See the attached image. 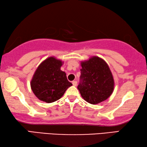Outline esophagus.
Returning <instances> with one entry per match:
<instances>
[{
  "mask_svg": "<svg viewBox=\"0 0 147 147\" xmlns=\"http://www.w3.org/2000/svg\"><path fill=\"white\" fill-rule=\"evenodd\" d=\"M72 84H73L74 86H76L77 84H78V82L76 81H72Z\"/></svg>",
  "mask_w": 147,
  "mask_h": 147,
  "instance_id": "1",
  "label": "esophagus"
}]
</instances>
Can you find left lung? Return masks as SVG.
I'll return each instance as SVG.
<instances>
[{
    "instance_id": "8db88e82",
    "label": "left lung",
    "mask_w": 147,
    "mask_h": 147,
    "mask_svg": "<svg viewBox=\"0 0 147 147\" xmlns=\"http://www.w3.org/2000/svg\"><path fill=\"white\" fill-rule=\"evenodd\" d=\"M78 86L82 98L91 104L107 100L113 92L114 79L107 64L98 57L81 62Z\"/></svg>"
}]
</instances>
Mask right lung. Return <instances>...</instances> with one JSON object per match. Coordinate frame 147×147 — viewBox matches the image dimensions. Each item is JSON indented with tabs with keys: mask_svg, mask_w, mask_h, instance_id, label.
Returning a JSON list of instances; mask_svg holds the SVG:
<instances>
[{
	"mask_svg": "<svg viewBox=\"0 0 147 147\" xmlns=\"http://www.w3.org/2000/svg\"><path fill=\"white\" fill-rule=\"evenodd\" d=\"M62 62L49 57L41 63L31 80L30 86L35 96L41 101L52 103L59 100L67 88L72 85L66 74L61 69Z\"/></svg>",
	"mask_w": 147,
	"mask_h": 147,
	"instance_id": "1",
	"label": "right lung"
}]
</instances>
